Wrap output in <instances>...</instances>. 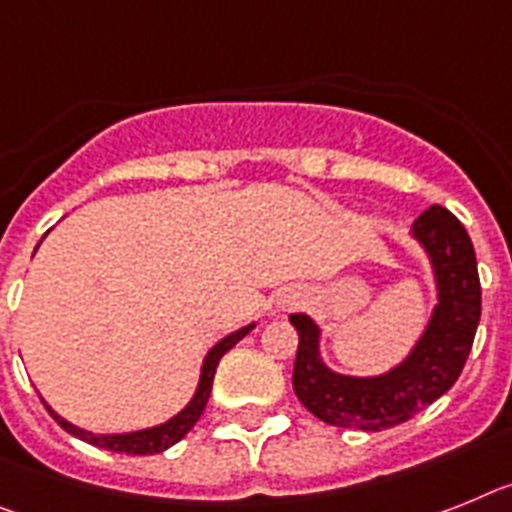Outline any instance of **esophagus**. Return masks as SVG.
Instances as JSON below:
<instances>
[{
    "label": "esophagus",
    "mask_w": 512,
    "mask_h": 512,
    "mask_svg": "<svg viewBox=\"0 0 512 512\" xmlns=\"http://www.w3.org/2000/svg\"><path fill=\"white\" fill-rule=\"evenodd\" d=\"M301 293L299 291H291V288H288V291H283L281 296H278V309L281 311H291V309H296V306H301Z\"/></svg>",
    "instance_id": "34e87169"
}]
</instances>
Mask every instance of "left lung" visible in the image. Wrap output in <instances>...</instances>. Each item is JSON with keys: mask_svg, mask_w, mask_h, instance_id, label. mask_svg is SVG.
Here are the masks:
<instances>
[{"mask_svg": "<svg viewBox=\"0 0 512 512\" xmlns=\"http://www.w3.org/2000/svg\"><path fill=\"white\" fill-rule=\"evenodd\" d=\"M410 234L430 262L435 306L422 335L397 366L376 376L332 371L319 348V324L309 314L288 317L299 332L293 391L327 425L379 433L407 422L456 384L469 358L482 314L474 244L461 221L443 206H430Z\"/></svg>", "mask_w": 512, "mask_h": 512, "instance_id": "left-lung-1", "label": "left lung"}]
</instances>
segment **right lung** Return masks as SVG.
Returning a JSON list of instances; mask_svg holds the SVG:
<instances>
[{"label": "right lung", "mask_w": 512, "mask_h": 512, "mask_svg": "<svg viewBox=\"0 0 512 512\" xmlns=\"http://www.w3.org/2000/svg\"><path fill=\"white\" fill-rule=\"evenodd\" d=\"M255 327L257 324L252 322V324H247V327H239V330L231 332V335L221 337V340L216 342L211 350H208L206 358H203L201 379H198V386H195V394L190 397V402L185 404V407H182L175 417L159 422V425H151V428L131 430V433H92V430H84V428H79V425H74V422L64 420V417L53 410L46 399H43V404H46L48 415L59 422L66 433H71L74 438H79V441L90 443V446L108 448V451H113V453H131V456H151V453H162V451H167L170 446H175L177 441H182V438L188 435V430L193 428L195 422H198V417H201L203 410H206L208 397H211L213 373H216V366H219V361L224 358V353H229V350L234 348V345H237L242 337L250 335Z\"/></svg>", "instance_id": "1"}]
</instances>
